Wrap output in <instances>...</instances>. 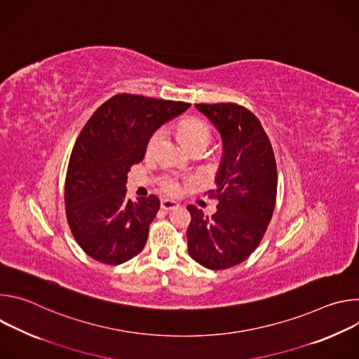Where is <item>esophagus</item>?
I'll list each match as a JSON object with an SVG mask.
<instances>
[{
  "label": "esophagus",
  "instance_id": "34e87169",
  "mask_svg": "<svg viewBox=\"0 0 359 359\" xmlns=\"http://www.w3.org/2000/svg\"><path fill=\"white\" fill-rule=\"evenodd\" d=\"M161 208L163 210H175V209L179 208V203L175 201V200H170V198H163L161 201Z\"/></svg>",
  "mask_w": 359,
  "mask_h": 359
}]
</instances>
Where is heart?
Wrapping results in <instances>:
<instances>
[{
    "label": "heart",
    "mask_w": 359,
    "mask_h": 359,
    "mask_svg": "<svg viewBox=\"0 0 359 359\" xmlns=\"http://www.w3.org/2000/svg\"><path fill=\"white\" fill-rule=\"evenodd\" d=\"M179 136L182 139V142L184 143V146L190 150L196 146H208L212 139V132H210L209 126L204 122H201L198 119H187L179 125ZM162 139H163L162 129L151 133V136L149 137V140L146 143L147 155H153V153L158 150ZM162 187L165 191H168L170 194H175L179 191V183L170 177L163 180Z\"/></svg>",
    "instance_id": "heart-1"
}]
</instances>
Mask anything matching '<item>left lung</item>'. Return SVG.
Segmentation results:
<instances>
[{
    "mask_svg": "<svg viewBox=\"0 0 359 359\" xmlns=\"http://www.w3.org/2000/svg\"><path fill=\"white\" fill-rule=\"evenodd\" d=\"M196 109L220 133L223 155L210 191L217 212L209 217L187 206V250L203 267L224 270L260 244L276 206L277 165L267 133L248 109L236 104H198Z\"/></svg>",
    "mask_w": 359,
    "mask_h": 359,
    "instance_id": "1",
    "label": "left lung"
}]
</instances>
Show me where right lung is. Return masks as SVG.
I'll return each mask as SVG.
<instances>
[{
	"instance_id": "obj_1",
	"label": "right lung",
	"mask_w": 359,
	"mask_h": 359,
	"mask_svg": "<svg viewBox=\"0 0 359 359\" xmlns=\"http://www.w3.org/2000/svg\"><path fill=\"white\" fill-rule=\"evenodd\" d=\"M190 104L137 95H115L79 133L65 180V208L74 238L89 257L111 266L137 255L156 217V196L126 198L128 172L142 162L153 132Z\"/></svg>"
}]
</instances>
